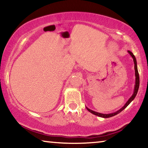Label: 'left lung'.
I'll use <instances>...</instances> for the list:
<instances>
[{
  "label": "left lung",
  "instance_id": "obj_1",
  "mask_svg": "<svg viewBox=\"0 0 148 148\" xmlns=\"http://www.w3.org/2000/svg\"><path fill=\"white\" fill-rule=\"evenodd\" d=\"M129 53L131 55V57H132V59H133V61H134V70H135V77H136V79H135V86H134V92L133 94H132V96L131 97V98H130L128 101L126 102V104H125L123 106L121 109L117 110V112H114V113H111V114H101V113H99V112H95L93 110H90L88 108L86 107L87 110H88L89 112H91V114L95 115V116H99V117H104V118H108V117H113L114 116H116V115L118 114L119 113H120L121 111H123L125 108H126L128 105L131 103V102L133 101L134 99L135 98V97H136V95L138 92V88H139V86H140V78H139V74H138V69H137V62H136V59L135 58L134 56L133 55V53H132L131 51H128Z\"/></svg>",
  "mask_w": 148,
  "mask_h": 148
}]
</instances>
